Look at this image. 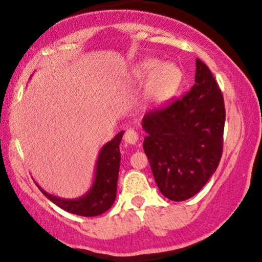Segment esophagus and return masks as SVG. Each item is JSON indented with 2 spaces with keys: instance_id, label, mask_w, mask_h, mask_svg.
I'll return each instance as SVG.
<instances>
[{
  "instance_id": "1",
  "label": "esophagus",
  "mask_w": 262,
  "mask_h": 262,
  "mask_svg": "<svg viewBox=\"0 0 262 262\" xmlns=\"http://www.w3.org/2000/svg\"><path fill=\"white\" fill-rule=\"evenodd\" d=\"M123 141L127 144H132V146H134V144L138 143V141H139L138 133H136L134 129H132V128H129V129H127L126 132H124Z\"/></svg>"
}]
</instances>
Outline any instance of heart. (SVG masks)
Returning <instances> with one entry per match:
<instances>
[{"label": "heart", "mask_w": 262, "mask_h": 262, "mask_svg": "<svg viewBox=\"0 0 262 262\" xmlns=\"http://www.w3.org/2000/svg\"><path fill=\"white\" fill-rule=\"evenodd\" d=\"M148 78L144 97L152 105H162L176 93L182 81V71L172 63L162 64L160 59L148 58L133 69L132 79L143 82Z\"/></svg>", "instance_id": "b5f03b06"}]
</instances>
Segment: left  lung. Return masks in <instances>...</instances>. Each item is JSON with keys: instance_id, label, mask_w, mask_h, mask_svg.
<instances>
[{"instance_id": "obj_1", "label": "left lung", "mask_w": 262, "mask_h": 262, "mask_svg": "<svg viewBox=\"0 0 262 262\" xmlns=\"http://www.w3.org/2000/svg\"><path fill=\"white\" fill-rule=\"evenodd\" d=\"M225 106L209 68L196 59L194 85L183 98L142 119L143 149L161 193L186 201L213 175L223 152Z\"/></svg>"}]
</instances>
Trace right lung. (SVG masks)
Here are the masks:
<instances>
[{
  "label": "right lung",
  "instance_id": "right-lung-1",
  "mask_svg": "<svg viewBox=\"0 0 262 262\" xmlns=\"http://www.w3.org/2000/svg\"><path fill=\"white\" fill-rule=\"evenodd\" d=\"M122 135L123 130L116 134L114 139L103 144L100 149L95 164L93 183L81 197L74 199L60 198L48 193L35 182L36 185L53 204L70 213L82 217H95L106 212L113 205L116 197V185L121 161L119 146L121 143Z\"/></svg>",
  "mask_w": 262,
  "mask_h": 262
}]
</instances>
